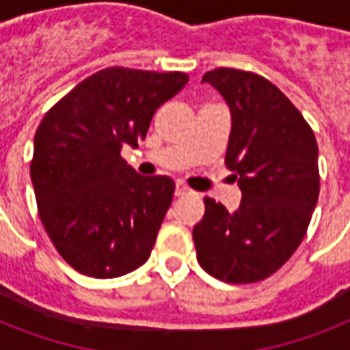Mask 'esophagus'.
<instances>
[{"instance_id": "esophagus-1", "label": "esophagus", "mask_w": 350, "mask_h": 350, "mask_svg": "<svg viewBox=\"0 0 350 350\" xmlns=\"http://www.w3.org/2000/svg\"><path fill=\"white\" fill-rule=\"evenodd\" d=\"M189 192H191V189H189L185 183H181V181L176 183V196H185V194H189Z\"/></svg>"}]
</instances>
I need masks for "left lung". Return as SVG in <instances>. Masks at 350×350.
<instances>
[{"label": "left lung", "instance_id": "obj_1", "mask_svg": "<svg viewBox=\"0 0 350 350\" xmlns=\"http://www.w3.org/2000/svg\"><path fill=\"white\" fill-rule=\"evenodd\" d=\"M230 109L225 165L241 189L238 211L205 198L192 230L200 265L221 282L265 280L294 254L320 194L318 143L301 112L269 79L238 68L205 72Z\"/></svg>", "mask_w": 350, "mask_h": 350}]
</instances>
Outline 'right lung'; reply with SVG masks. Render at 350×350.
<instances>
[{"label":"right lung","instance_id":"add662e5","mask_svg":"<svg viewBox=\"0 0 350 350\" xmlns=\"http://www.w3.org/2000/svg\"><path fill=\"white\" fill-rule=\"evenodd\" d=\"M189 76L109 67L76 85L41 120L30 180L49 238L92 278L136 271L150 256L174 194L167 176H139L121 158Z\"/></svg>","mask_w":350,"mask_h":350}]
</instances>
